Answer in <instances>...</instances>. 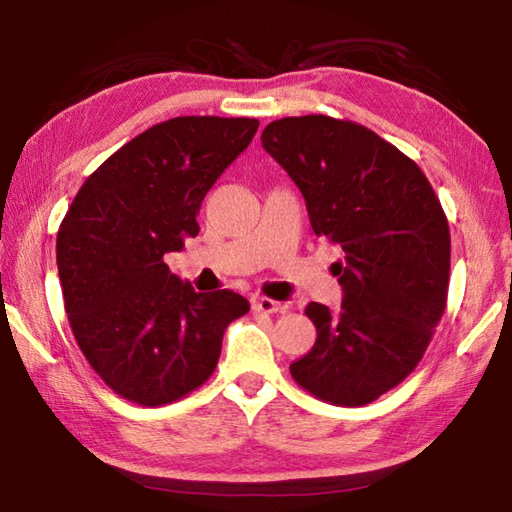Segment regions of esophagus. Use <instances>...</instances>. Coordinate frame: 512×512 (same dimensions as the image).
<instances>
[{"label":"esophagus","instance_id":"1","mask_svg":"<svg viewBox=\"0 0 512 512\" xmlns=\"http://www.w3.org/2000/svg\"><path fill=\"white\" fill-rule=\"evenodd\" d=\"M253 309L262 311V314H282V311L287 309V305H284V302H277V300L262 296V298L253 300Z\"/></svg>","mask_w":512,"mask_h":512}]
</instances>
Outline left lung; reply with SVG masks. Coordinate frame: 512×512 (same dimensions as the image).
Masks as SVG:
<instances>
[{
  "label": "left lung",
  "mask_w": 512,
  "mask_h": 512,
  "mask_svg": "<svg viewBox=\"0 0 512 512\" xmlns=\"http://www.w3.org/2000/svg\"><path fill=\"white\" fill-rule=\"evenodd\" d=\"M262 146L305 196L316 237L343 250V302H309L316 343L291 377L336 406L375 402L411 375L447 307V216L422 169L370 128L325 115L271 121Z\"/></svg>",
  "instance_id": "obj_1"
}]
</instances>
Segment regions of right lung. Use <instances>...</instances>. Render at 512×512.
<instances>
[{"instance_id": "1", "label": "right lung", "mask_w": 512, "mask_h": 512, "mask_svg": "<svg viewBox=\"0 0 512 512\" xmlns=\"http://www.w3.org/2000/svg\"><path fill=\"white\" fill-rule=\"evenodd\" d=\"M257 126L248 117L155 124L88 176L60 223L69 327L92 370L128 402L162 406L203 386L225 327L248 314L244 296L194 291L164 255L198 235L205 194Z\"/></svg>"}]
</instances>
